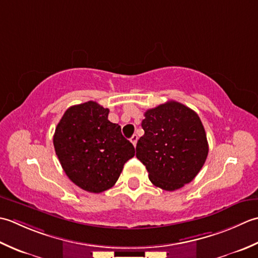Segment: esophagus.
<instances>
[{
    "label": "esophagus",
    "instance_id": "1",
    "mask_svg": "<svg viewBox=\"0 0 258 258\" xmlns=\"http://www.w3.org/2000/svg\"><path fill=\"white\" fill-rule=\"evenodd\" d=\"M130 141H131V143H133L134 146H136V145H137V141H138V136L134 135V136L130 138Z\"/></svg>",
    "mask_w": 258,
    "mask_h": 258
}]
</instances>
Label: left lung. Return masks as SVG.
<instances>
[{
	"label": "left lung",
	"mask_w": 258,
	"mask_h": 258,
	"mask_svg": "<svg viewBox=\"0 0 258 258\" xmlns=\"http://www.w3.org/2000/svg\"><path fill=\"white\" fill-rule=\"evenodd\" d=\"M145 135L136 157L149 179L164 190H177L190 182L206 161L208 143L198 114L177 101L147 110L141 122Z\"/></svg>",
	"instance_id": "1"
}]
</instances>
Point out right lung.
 I'll list each match as a JSON object with an SVG mask.
<instances>
[{"mask_svg": "<svg viewBox=\"0 0 258 258\" xmlns=\"http://www.w3.org/2000/svg\"><path fill=\"white\" fill-rule=\"evenodd\" d=\"M109 109L88 101L67 110L53 136L55 154L69 179L89 192L111 188L135 156L121 127L108 120Z\"/></svg>", "mask_w": 258, "mask_h": 258, "instance_id": "right-lung-1", "label": "right lung"}]
</instances>
